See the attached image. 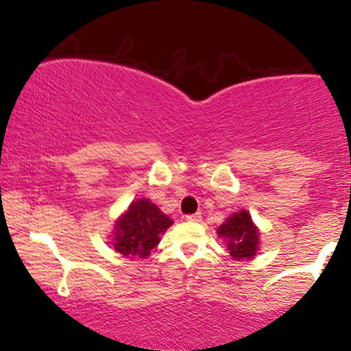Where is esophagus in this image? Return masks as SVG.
Here are the masks:
<instances>
[{"instance_id":"obj_1","label":"esophagus","mask_w":351,"mask_h":351,"mask_svg":"<svg viewBox=\"0 0 351 351\" xmlns=\"http://www.w3.org/2000/svg\"><path fill=\"white\" fill-rule=\"evenodd\" d=\"M186 219H187V221H192V223H199L201 215H199V213H193V215H187Z\"/></svg>"}]
</instances>
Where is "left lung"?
Segmentation results:
<instances>
[{"mask_svg":"<svg viewBox=\"0 0 351 351\" xmlns=\"http://www.w3.org/2000/svg\"><path fill=\"white\" fill-rule=\"evenodd\" d=\"M217 234L226 241L230 257L237 261L252 260L260 249V230L245 209L226 218Z\"/></svg>","mask_w":351,"mask_h":351,"instance_id":"left-lung-1","label":"left lung"}]
</instances>
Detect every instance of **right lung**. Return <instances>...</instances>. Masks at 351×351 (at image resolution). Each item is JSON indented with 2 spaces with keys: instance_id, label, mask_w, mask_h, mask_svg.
<instances>
[{
  "instance_id": "obj_1",
  "label": "right lung",
  "mask_w": 351,
  "mask_h": 351,
  "mask_svg": "<svg viewBox=\"0 0 351 351\" xmlns=\"http://www.w3.org/2000/svg\"><path fill=\"white\" fill-rule=\"evenodd\" d=\"M173 219L147 198H139L116 219L110 245L123 257L145 258L161 241Z\"/></svg>"
}]
</instances>
